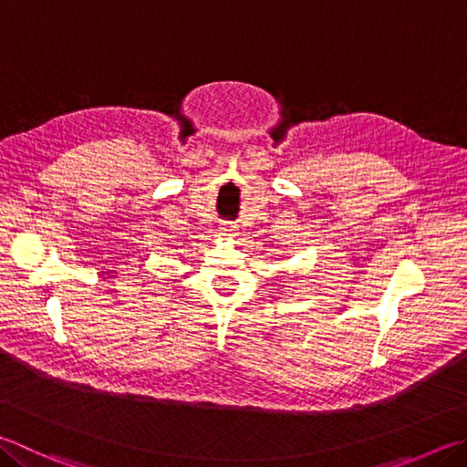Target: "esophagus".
Returning <instances> with one entry per match:
<instances>
[{
  "label": "esophagus",
  "mask_w": 467,
  "mask_h": 467,
  "mask_svg": "<svg viewBox=\"0 0 467 467\" xmlns=\"http://www.w3.org/2000/svg\"><path fill=\"white\" fill-rule=\"evenodd\" d=\"M236 231V226H233L231 223H224L223 226H220V233H223L224 236H233Z\"/></svg>",
  "instance_id": "1"
}]
</instances>
